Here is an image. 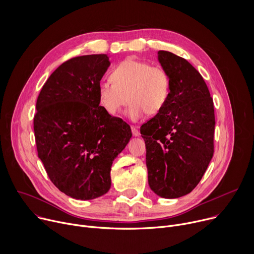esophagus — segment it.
<instances>
[{"label": "esophagus", "instance_id": "obj_1", "mask_svg": "<svg viewBox=\"0 0 254 254\" xmlns=\"http://www.w3.org/2000/svg\"><path fill=\"white\" fill-rule=\"evenodd\" d=\"M131 132H132V134H133L134 136H138V135L140 134L139 130H138V129H137V127H134V126H132V127H131Z\"/></svg>", "mask_w": 254, "mask_h": 254}]
</instances>
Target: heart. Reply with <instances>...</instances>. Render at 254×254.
I'll return each mask as SVG.
<instances>
[{"label":"heart","mask_w":254,"mask_h":254,"mask_svg":"<svg viewBox=\"0 0 254 254\" xmlns=\"http://www.w3.org/2000/svg\"><path fill=\"white\" fill-rule=\"evenodd\" d=\"M111 80H102L97 87L100 104L107 114L118 115L129 100L127 117L132 121L144 115H157L167 104L171 81L161 66L127 58L117 65Z\"/></svg>","instance_id":"obj_1"}]
</instances>
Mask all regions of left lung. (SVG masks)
<instances>
[{"mask_svg": "<svg viewBox=\"0 0 254 254\" xmlns=\"http://www.w3.org/2000/svg\"><path fill=\"white\" fill-rule=\"evenodd\" d=\"M158 54L170 76V96L163 110L140 127V133L149 185L157 195L173 199L189 194L206 172L214 153L215 115L199 71L169 51Z\"/></svg>", "mask_w": 254, "mask_h": 254, "instance_id": "1", "label": "left lung"}]
</instances>
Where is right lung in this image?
Returning a JSON list of instances; mask_svg holds the SVG:
<instances>
[{"mask_svg":"<svg viewBox=\"0 0 254 254\" xmlns=\"http://www.w3.org/2000/svg\"><path fill=\"white\" fill-rule=\"evenodd\" d=\"M110 64L105 54L65 61L36 102L38 157L51 182L74 199L91 200L110 190L113 161L131 137L130 127L99 105L97 87Z\"/></svg>","mask_w":254,"mask_h":254,"instance_id":"right-lung-1","label":"right lung"}]
</instances>
